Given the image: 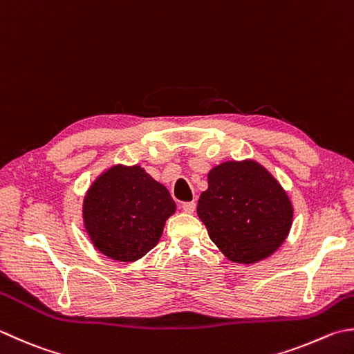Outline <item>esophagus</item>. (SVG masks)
<instances>
[{"label": "esophagus", "instance_id": "1", "mask_svg": "<svg viewBox=\"0 0 354 354\" xmlns=\"http://www.w3.org/2000/svg\"><path fill=\"white\" fill-rule=\"evenodd\" d=\"M182 209L185 212H188V214H191V212H194V209H196V202H185V203H182Z\"/></svg>", "mask_w": 354, "mask_h": 354}]
</instances>
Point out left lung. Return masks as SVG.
<instances>
[{
    "mask_svg": "<svg viewBox=\"0 0 354 354\" xmlns=\"http://www.w3.org/2000/svg\"><path fill=\"white\" fill-rule=\"evenodd\" d=\"M197 214L209 239L236 263H256L277 251L292 225V205L271 172L256 160H228L208 174Z\"/></svg>",
    "mask_w": 354,
    "mask_h": 354,
    "instance_id": "left-lung-1",
    "label": "left lung"
}]
</instances>
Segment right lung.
<instances>
[{"label":"right lung","mask_w":354,"mask_h":354,"mask_svg":"<svg viewBox=\"0 0 354 354\" xmlns=\"http://www.w3.org/2000/svg\"><path fill=\"white\" fill-rule=\"evenodd\" d=\"M174 212L169 191L140 165L111 166L83 200V223L92 245L118 262H136L154 248Z\"/></svg>","instance_id":"1"}]
</instances>
